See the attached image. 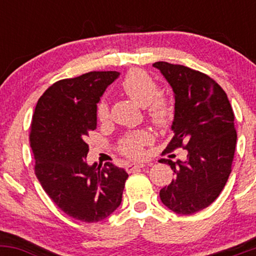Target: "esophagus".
Segmentation results:
<instances>
[{
	"instance_id": "obj_1",
	"label": "esophagus",
	"mask_w": 256,
	"mask_h": 256,
	"mask_svg": "<svg viewBox=\"0 0 256 256\" xmlns=\"http://www.w3.org/2000/svg\"><path fill=\"white\" fill-rule=\"evenodd\" d=\"M146 165V162H138V164H131V165H128V172H132V171H137V170H140V168H143V167H144Z\"/></svg>"
}]
</instances>
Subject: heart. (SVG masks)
Listing matches in <instances>:
<instances>
[{
    "mask_svg": "<svg viewBox=\"0 0 256 256\" xmlns=\"http://www.w3.org/2000/svg\"><path fill=\"white\" fill-rule=\"evenodd\" d=\"M122 89L128 98L142 107H146V114L154 125L165 128L171 122L173 106L166 98L158 96L160 88L154 78L140 68L130 70L122 82ZM110 114V108L106 100L98 104L96 116L100 122H104ZM150 136L146 131H137L120 140L119 149L122 154L131 158H138L143 154V148L148 144Z\"/></svg>",
    "mask_w": 256,
    "mask_h": 256,
    "instance_id": "heart-1",
    "label": "heart"
}]
</instances>
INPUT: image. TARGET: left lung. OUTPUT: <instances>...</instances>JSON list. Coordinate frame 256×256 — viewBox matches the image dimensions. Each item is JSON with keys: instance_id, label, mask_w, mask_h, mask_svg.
<instances>
[{"instance_id": "1", "label": "left lung", "mask_w": 256, "mask_h": 256, "mask_svg": "<svg viewBox=\"0 0 256 256\" xmlns=\"http://www.w3.org/2000/svg\"><path fill=\"white\" fill-rule=\"evenodd\" d=\"M174 92L173 137L162 154L186 150L184 161L161 158L176 178L160 190L167 208L194 214L216 201L231 173L236 148L234 114L222 86L204 73L165 61L152 64Z\"/></svg>"}]
</instances>
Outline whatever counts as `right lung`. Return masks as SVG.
I'll return each instance as SVG.
<instances>
[{
	"label": "right lung",
	"instance_id": "1",
	"mask_svg": "<svg viewBox=\"0 0 256 256\" xmlns=\"http://www.w3.org/2000/svg\"><path fill=\"white\" fill-rule=\"evenodd\" d=\"M119 72H89L62 79L38 100L31 122L34 173L46 195L72 218L98 222L122 204L128 174L106 162L89 166L85 142L98 125V104Z\"/></svg>",
	"mask_w": 256,
	"mask_h": 256
}]
</instances>
